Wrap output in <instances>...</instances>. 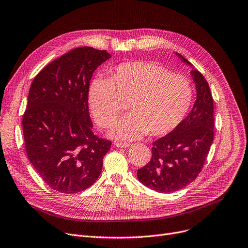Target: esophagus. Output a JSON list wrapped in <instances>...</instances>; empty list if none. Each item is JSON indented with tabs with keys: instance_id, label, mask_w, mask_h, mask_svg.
<instances>
[{
	"instance_id": "obj_1",
	"label": "esophagus",
	"mask_w": 248,
	"mask_h": 248,
	"mask_svg": "<svg viewBox=\"0 0 248 248\" xmlns=\"http://www.w3.org/2000/svg\"><path fill=\"white\" fill-rule=\"evenodd\" d=\"M131 144L130 143H124V142H115V146L121 148H127Z\"/></svg>"
}]
</instances>
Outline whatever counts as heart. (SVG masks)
<instances>
[{
	"mask_svg": "<svg viewBox=\"0 0 248 248\" xmlns=\"http://www.w3.org/2000/svg\"><path fill=\"white\" fill-rule=\"evenodd\" d=\"M193 86L153 62H125L110 68L109 78H94L88 91L91 112L100 127H108L127 102L130 114L117 121L110 135L131 140L149 134L164 136L180 125L193 100Z\"/></svg>",
	"mask_w": 248,
	"mask_h": 248,
	"instance_id": "1",
	"label": "heart"
}]
</instances>
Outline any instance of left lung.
Segmentation results:
<instances>
[{
  "instance_id": "1",
  "label": "left lung",
  "mask_w": 248,
  "mask_h": 248,
  "mask_svg": "<svg viewBox=\"0 0 248 248\" xmlns=\"http://www.w3.org/2000/svg\"><path fill=\"white\" fill-rule=\"evenodd\" d=\"M191 76L197 92L193 108L177 129L153 142L150 161L137 171L142 184L161 193L178 191L193 182L202 170L214 141L212 92L201 72L193 69Z\"/></svg>"
}]
</instances>
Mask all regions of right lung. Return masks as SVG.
<instances>
[{"instance_id": "right-lung-1", "label": "right lung", "mask_w": 248, "mask_h": 248, "mask_svg": "<svg viewBox=\"0 0 248 248\" xmlns=\"http://www.w3.org/2000/svg\"><path fill=\"white\" fill-rule=\"evenodd\" d=\"M110 54L76 48L45 66L30 89L22 129L27 157L53 190L73 194L99 178L111 142L92 132L88 91Z\"/></svg>"}]
</instances>
